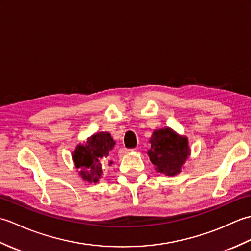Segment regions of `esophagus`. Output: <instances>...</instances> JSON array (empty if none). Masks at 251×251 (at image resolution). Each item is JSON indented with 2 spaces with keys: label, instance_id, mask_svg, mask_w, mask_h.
Returning a JSON list of instances; mask_svg holds the SVG:
<instances>
[{
  "label": "esophagus",
  "instance_id": "34e87169",
  "mask_svg": "<svg viewBox=\"0 0 251 251\" xmlns=\"http://www.w3.org/2000/svg\"><path fill=\"white\" fill-rule=\"evenodd\" d=\"M134 150H130V149H122V151H121V153L122 154H127V153H130V152H132Z\"/></svg>",
  "mask_w": 251,
  "mask_h": 251
}]
</instances>
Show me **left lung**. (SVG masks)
<instances>
[{"mask_svg":"<svg viewBox=\"0 0 251 251\" xmlns=\"http://www.w3.org/2000/svg\"><path fill=\"white\" fill-rule=\"evenodd\" d=\"M149 142L151 149L147 153L157 173L174 177L182 172L191 154L188 138L164 127L154 130Z\"/></svg>","mask_w":251,"mask_h":251,"instance_id":"obj_1","label":"left lung"}]
</instances>
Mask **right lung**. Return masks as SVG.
Instances as JSON below:
<instances>
[{"mask_svg":"<svg viewBox=\"0 0 251 251\" xmlns=\"http://www.w3.org/2000/svg\"><path fill=\"white\" fill-rule=\"evenodd\" d=\"M114 146L115 141L106 131L96 132L88 137L86 141L78 143L72 152V161L84 181L89 183L98 182L106 164L111 166L113 163L109 161V153Z\"/></svg>","mask_w":251,"mask_h":251,"instance_id":"right-lung-1","label":"right lung"}]
</instances>
